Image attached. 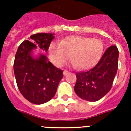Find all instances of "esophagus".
Masks as SVG:
<instances>
[{"instance_id":"1","label":"esophagus","mask_w":131,"mask_h":131,"mask_svg":"<svg viewBox=\"0 0 131 131\" xmlns=\"http://www.w3.org/2000/svg\"><path fill=\"white\" fill-rule=\"evenodd\" d=\"M69 72L67 70H64V71H63V75L64 76L67 75L68 74H69Z\"/></svg>"}]
</instances>
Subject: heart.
Masks as SVG:
<instances>
[{
  "label": "heart",
  "instance_id": "obj_1",
  "mask_svg": "<svg viewBox=\"0 0 131 131\" xmlns=\"http://www.w3.org/2000/svg\"><path fill=\"white\" fill-rule=\"evenodd\" d=\"M103 49L102 42L97 39L69 36L60 43L53 42L49 48V56L53 63L62 66L71 56V64L80 70H86L95 65Z\"/></svg>",
  "mask_w": 131,
  "mask_h": 131
}]
</instances>
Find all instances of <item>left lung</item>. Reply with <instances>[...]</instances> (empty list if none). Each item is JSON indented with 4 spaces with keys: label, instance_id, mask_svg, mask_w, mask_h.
<instances>
[{
    "label": "left lung",
    "instance_id": "8db88e82",
    "mask_svg": "<svg viewBox=\"0 0 131 131\" xmlns=\"http://www.w3.org/2000/svg\"><path fill=\"white\" fill-rule=\"evenodd\" d=\"M118 56L117 47L112 45L93 68L76 73L74 90L79 97L88 101H97L110 92L117 73Z\"/></svg>",
    "mask_w": 131,
    "mask_h": 131
}]
</instances>
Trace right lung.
<instances>
[{
	"mask_svg": "<svg viewBox=\"0 0 131 131\" xmlns=\"http://www.w3.org/2000/svg\"><path fill=\"white\" fill-rule=\"evenodd\" d=\"M54 34L37 33L20 44L16 52L13 70L18 89L23 96L32 103L41 105L49 101L56 94L63 71L48 60L46 56L33 55L39 48L47 52Z\"/></svg>",
	"mask_w": 131,
	"mask_h": 131,
	"instance_id": "right-lung-1",
	"label": "right lung"
}]
</instances>
